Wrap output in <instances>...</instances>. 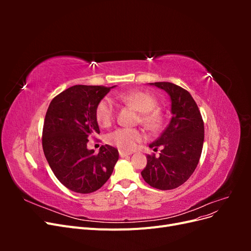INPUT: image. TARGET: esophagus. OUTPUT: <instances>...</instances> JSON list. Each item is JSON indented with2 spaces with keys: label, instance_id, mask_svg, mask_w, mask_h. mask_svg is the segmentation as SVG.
<instances>
[{
  "label": "esophagus",
  "instance_id": "obj_1",
  "mask_svg": "<svg viewBox=\"0 0 251 251\" xmlns=\"http://www.w3.org/2000/svg\"><path fill=\"white\" fill-rule=\"evenodd\" d=\"M132 153H130V151H125L123 150H119V156L120 157H126V156H130Z\"/></svg>",
  "mask_w": 251,
  "mask_h": 251
}]
</instances>
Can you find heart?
<instances>
[{
  "instance_id": "b5f03b06",
  "label": "heart",
  "mask_w": 251,
  "mask_h": 251,
  "mask_svg": "<svg viewBox=\"0 0 251 251\" xmlns=\"http://www.w3.org/2000/svg\"><path fill=\"white\" fill-rule=\"evenodd\" d=\"M117 100L137 109L140 112L141 124L150 130H157L161 126L162 116L156 109L158 107V100L154 94L147 91L133 90L119 94ZM115 103L111 98L104 97L98 102L95 116L100 126H109L115 118ZM142 137L141 131L137 128L119 127L108 135V142L123 151H131L137 147Z\"/></svg>"
}]
</instances>
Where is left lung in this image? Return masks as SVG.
<instances>
[{
	"mask_svg": "<svg viewBox=\"0 0 251 251\" xmlns=\"http://www.w3.org/2000/svg\"><path fill=\"white\" fill-rule=\"evenodd\" d=\"M164 90L171 98L172 119L160 137L150 144L159 157L147 156V166L141 176L151 187L161 191L174 189L192 176L200 160L204 124L198 105L186 90L175 83L151 82Z\"/></svg>",
	"mask_w": 251,
	"mask_h": 251,
	"instance_id": "left-lung-1",
	"label": "left lung"
}]
</instances>
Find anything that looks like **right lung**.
<instances>
[{
    "instance_id": "add662e5",
    "label": "right lung",
    "mask_w": 251,
    "mask_h": 251,
    "mask_svg": "<svg viewBox=\"0 0 251 251\" xmlns=\"http://www.w3.org/2000/svg\"><path fill=\"white\" fill-rule=\"evenodd\" d=\"M114 87L76 85L49 104L43 127L44 154L58 181L72 192L90 194L100 189L118 160L117 149L108 144L98 154L87 148L89 139L100 134L97 104Z\"/></svg>"
}]
</instances>
